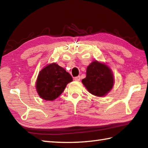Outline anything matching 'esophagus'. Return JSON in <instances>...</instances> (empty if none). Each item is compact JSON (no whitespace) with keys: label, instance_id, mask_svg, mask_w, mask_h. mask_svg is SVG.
<instances>
[{"label":"esophagus","instance_id":"1","mask_svg":"<svg viewBox=\"0 0 148 148\" xmlns=\"http://www.w3.org/2000/svg\"><path fill=\"white\" fill-rule=\"evenodd\" d=\"M80 79H81V77L79 76H76V77H74V80L75 81H80Z\"/></svg>","mask_w":148,"mask_h":148}]
</instances>
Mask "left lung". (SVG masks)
Returning <instances> with one entry per match:
<instances>
[{"mask_svg": "<svg viewBox=\"0 0 148 148\" xmlns=\"http://www.w3.org/2000/svg\"><path fill=\"white\" fill-rule=\"evenodd\" d=\"M82 83L90 93L102 97L112 89L114 79L108 66L94 61L87 67L86 77L82 80Z\"/></svg>", "mask_w": 148, "mask_h": 148, "instance_id": "left-lung-1", "label": "left lung"}]
</instances>
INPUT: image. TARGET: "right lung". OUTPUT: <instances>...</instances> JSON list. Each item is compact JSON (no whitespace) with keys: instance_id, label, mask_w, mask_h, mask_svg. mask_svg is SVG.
I'll return each instance as SVG.
<instances>
[{"instance_id":"add662e5","label":"right lung","mask_w":148,"mask_h":148,"mask_svg":"<svg viewBox=\"0 0 148 148\" xmlns=\"http://www.w3.org/2000/svg\"><path fill=\"white\" fill-rule=\"evenodd\" d=\"M72 77L64 68L56 64L47 65L40 71L36 83V89L44 100H53L64 92Z\"/></svg>"}]
</instances>
